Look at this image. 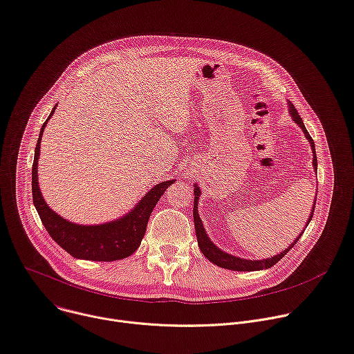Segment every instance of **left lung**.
Segmentation results:
<instances>
[{"label": "left lung", "mask_w": 354, "mask_h": 354, "mask_svg": "<svg viewBox=\"0 0 354 354\" xmlns=\"http://www.w3.org/2000/svg\"><path fill=\"white\" fill-rule=\"evenodd\" d=\"M288 112H290V116L292 118V121L302 129L306 140L309 142L310 145V150H312V166H313V171L318 170V160H317V151H315V143H313L312 138L309 136L301 116L298 115L297 109L294 108V105L288 101ZM194 225H195V233H197V241H198V246H200V250L203 252V254L214 264L222 267V268H226V270H232V271H259V270H264V268H270L271 266H274L276 263H279L294 246L295 243L301 239L302 233L305 230V227L309 225L310 219H312V215H313V209H315V203H317V195H315V201H313L312 204V209H310V214H309V218L305 223V227L302 232L298 233V236L295 238V241L283 252H280L279 254H274L271 257H267V259H261V260H249V259H243V257H238V256H233L230 253H226L223 252L222 249H219L212 241L211 238L208 236V233L204 227V223L200 218V214H198V201H200V197H201V188L198 187L197 183H194ZM318 192V191H317Z\"/></svg>", "instance_id": "obj_1"}]
</instances>
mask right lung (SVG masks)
I'll list each match as a JSON object with an SVG mask.
<instances>
[{"instance_id": "right-lung-1", "label": "right lung", "mask_w": 354, "mask_h": 354, "mask_svg": "<svg viewBox=\"0 0 354 354\" xmlns=\"http://www.w3.org/2000/svg\"><path fill=\"white\" fill-rule=\"evenodd\" d=\"M56 106L57 105L53 106L49 118L44 124L35 147L32 167V197L35 208L50 238L70 256L93 261H115L129 257L140 246L154 205L160 200L165 191L176 183V178L154 185L131 211L118 219L97 225H80L64 219L46 204L37 181V162L42 135L46 124L55 113Z\"/></svg>"}]
</instances>
